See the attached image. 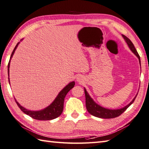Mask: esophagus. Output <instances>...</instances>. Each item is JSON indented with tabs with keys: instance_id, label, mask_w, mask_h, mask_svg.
Returning <instances> with one entry per match:
<instances>
[{
	"instance_id": "esophagus-1",
	"label": "esophagus",
	"mask_w": 149,
	"mask_h": 149,
	"mask_svg": "<svg viewBox=\"0 0 149 149\" xmlns=\"http://www.w3.org/2000/svg\"><path fill=\"white\" fill-rule=\"evenodd\" d=\"M83 79V78L81 77V76H78V77L77 78V80L79 83H82Z\"/></svg>"
}]
</instances>
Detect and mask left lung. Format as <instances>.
<instances>
[{"instance_id":"1","label":"left lung","mask_w":149,"mask_h":149,"mask_svg":"<svg viewBox=\"0 0 149 149\" xmlns=\"http://www.w3.org/2000/svg\"><path fill=\"white\" fill-rule=\"evenodd\" d=\"M122 37L125 39V42H126L127 45H128V46L129 47L130 49L131 50V51L135 54L138 58H139V63L141 66L140 57L139 55V54H138L136 49L135 48V46H134V45L133 44V43L128 37H126V36L122 35ZM84 90H85V94L86 107L87 111H88V112L90 114L94 116L100 118H104V119L114 118H116L119 116H120L123 112H125L127 109V108H128L133 103L138 94L136 93V96L134 97V99L132 100V102L130 104H128V105H126L125 107L121 109H109L103 107L102 106H100V105L97 104L95 101L93 100L92 98L90 96V95L88 94V93L87 92L85 88H84Z\"/></svg>"}]
</instances>
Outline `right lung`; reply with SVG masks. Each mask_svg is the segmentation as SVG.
I'll list each match as a JSON object with an SVG mask.
<instances>
[{"label":"right lung","mask_w":149,"mask_h":149,"mask_svg":"<svg viewBox=\"0 0 149 149\" xmlns=\"http://www.w3.org/2000/svg\"><path fill=\"white\" fill-rule=\"evenodd\" d=\"M23 39L21 40V41H22ZM20 42H18L17 45H16L15 48L14 49L13 51L11 54V56L10 57V60L8 63V77H9V83L10 84V80H9V67H10V63L11 58L13 57L15 50L17 49L18 45L19 44ZM75 85V83L74 81L70 82L69 84H68L64 88L61 90V91L59 93L53 102L50 104L49 106H47L46 108L40 110V111H30L28 110L27 109L24 108V107L21 106V105L17 102V100L15 99L16 102L17 103V105L20 108V109L24 113L30 116L32 118L37 119V120H52V119H55L57 117H59V116L62 114L64 107V98L67 95V93L70 90L74 87Z\"/></svg>","instance_id":"add662e5"}]
</instances>
